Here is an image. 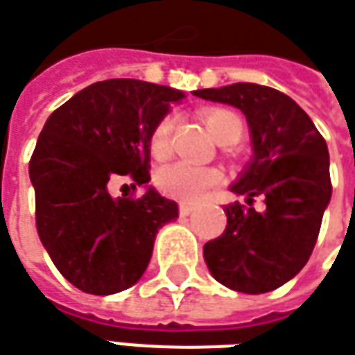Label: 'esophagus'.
I'll list each match as a JSON object with an SVG mask.
<instances>
[{
	"label": "esophagus",
	"instance_id": "1",
	"mask_svg": "<svg viewBox=\"0 0 355 355\" xmlns=\"http://www.w3.org/2000/svg\"><path fill=\"white\" fill-rule=\"evenodd\" d=\"M180 216H190L192 212H194V206L192 204H189V202H180Z\"/></svg>",
	"mask_w": 355,
	"mask_h": 355
}]
</instances>
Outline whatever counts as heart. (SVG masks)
Wrapping results in <instances>:
<instances>
[{
    "mask_svg": "<svg viewBox=\"0 0 355 355\" xmlns=\"http://www.w3.org/2000/svg\"><path fill=\"white\" fill-rule=\"evenodd\" d=\"M202 119L208 131L222 145H234L243 137L241 117L227 107H206L202 110ZM175 129V116H163L155 123L149 135V151L155 159H166L171 153V141ZM222 182V173L210 166H198L177 161L173 165L163 166L157 175L159 190L178 200L196 202L206 196V192Z\"/></svg>",
    "mask_w": 355,
    "mask_h": 355,
    "instance_id": "obj_1",
    "label": "heart"
}]
</instances>
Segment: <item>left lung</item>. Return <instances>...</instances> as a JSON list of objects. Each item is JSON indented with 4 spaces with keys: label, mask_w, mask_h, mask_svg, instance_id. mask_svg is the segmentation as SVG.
<instances>
[{
    "label": "left lung",
    "mask_w": 355,
    "mask_h": 355,
    "mask_svg": "<svg viewBox=\"0 0 355 355\" xmlns=\"http://www.w3.org/2000/svg\"><path fill=\"white\" fill-rule=\"evenodd\" d=\"M194 96L239 107L250 123L253 159L232 184L248 196L227 204V226L204 245V259L227 288L261 295L285 285L311 257L322 214L332 196L326 141L287 94L238 82L196 90ZM261 196L266 210L252 208Z\"/></svg>",
    "instance_id": "left-lung-1"
}]
</instances>
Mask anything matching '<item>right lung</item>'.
<instances>
[{"mask_svg":"<svg viewBox=\"0 0 355 355\" xmlns=\"http://www.w3.org/2000/svg\"><path fill=\"white\" fill-rule=\"evenodd\" d=\"M184 94L131 78L96 82L46 119L29 161L37 232L60 275L90 295H114L145 273L175 200L149 189L110 194L112 180L149 182V135Z\"/></svg>","mask_w":355,"mask_h":355,"instance_id":"obj_1","label":"right lung"}]
</instances>
